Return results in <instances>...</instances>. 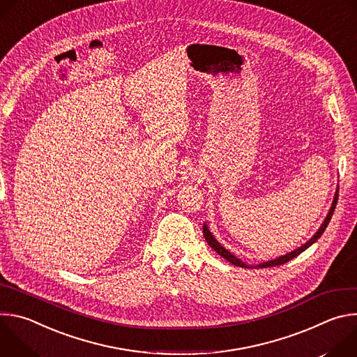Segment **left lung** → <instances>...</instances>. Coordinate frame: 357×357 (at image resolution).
<instances>
[{"label": "left lung", "mask_w": 357, "mask_h": 357, "mask_svg": "<svg viewBox=\"0 0 357 357\" xmlns=\"http://www.w3.org/2000/svg\"><path fill=\"white\" fill-rule=\"evenodd\" d=\"M337 196H339V190H336V195H335V199H333V203H332V208H331V211H329V213H328V216H326L325 222L322 223V226L319 227V230L315 233V236H314L310 241H307V243H305L303 245H301L299 248H296V250H294V251H291V252L285 254V256H281V257H278V259H275V260H271V261H267V263H263V264H259V266L250 267V266L244 264L241 260L236 259L231 252H229L225 247H222V245L219 244V241L212 236V233L209 231V229L206 227V225L203 226V236H205V238H206L208 244H209V245H211L216 252H219L223 259H226L229 263H231V264H234V266H237V267H243V268H267V267L281 266V264H285V263H288L289 260L295 259L296 256H299V254H301L302 251H305V250H307L310 245H312V244H314V243H315V241L322 236V233H324V231H325V229L328 227V225H329V222H331V219H332V215H333V212H335L336 203H337Z\"/></svg>", "instance_id": "1"}]
</instances>
